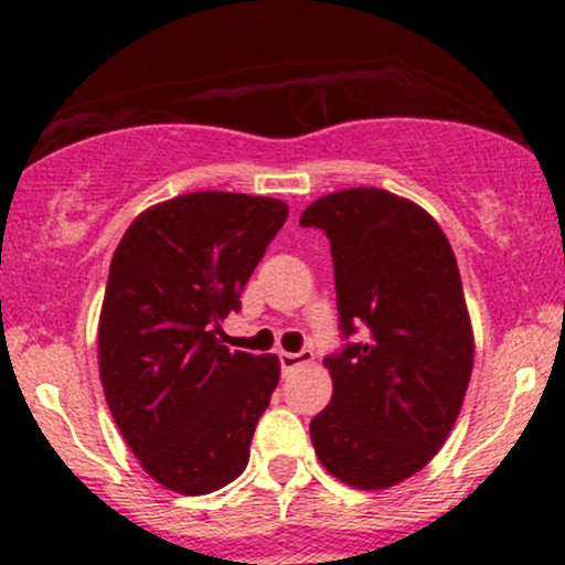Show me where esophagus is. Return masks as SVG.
<instances>
[{
    "label": "esophagus",
    "mask_w": 565,
    "mask_h": 565,
    "mask_svg": "<svg viewBox=\"0 0 565 565\" xmlns=\"http://www.w3.org/2000/svg\"><path fill=\"white\" fill-rule=\"evenodd\" d=\"M278 361H281L284 374H289L305 364H313V350H300V353H278Z\"/></svg>",
    "instance_id": "1"
}]
</instances>
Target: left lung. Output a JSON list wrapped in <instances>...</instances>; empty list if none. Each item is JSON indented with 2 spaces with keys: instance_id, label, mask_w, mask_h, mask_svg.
Segmentation results:
<instances>
[{
  "instance_id": "obj_1",
  "label": "left lung",
  "mask_w": 565,
  "mask_h": 565,
  "mask_svg": "<svg viewBox=\"0 0 565 565\" xmlns=\"http://www.w3.org/2000/svg\"><path fill=\"white\" fill-rule=\"evenodd\" d=\"M332 246L342 337L323 359L332 404L310 423L321 465L364 491L436 457L462 408L472 327L457 257L423 206L382 188L329 193L302 212Z\"/></svg>"
}]
</instances>
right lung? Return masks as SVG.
<instances>
[{"instance_id":"add662e5","label":"right lung","mask_w":565,"mask_h":565,"mask_svg":"<svg viewBox=\"0 0 565 565\" xmlns=\"http://www.w3.org/2000/svg\"><path fill=\"white\" fill-rule=\"evenodd\" d=\"M289 206L199 191L132 220L114 252L97 323L100 382L116 425L153 481L199 497L249 462L281 364L217 342Z\"/></svg>"}]
</instances>
